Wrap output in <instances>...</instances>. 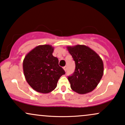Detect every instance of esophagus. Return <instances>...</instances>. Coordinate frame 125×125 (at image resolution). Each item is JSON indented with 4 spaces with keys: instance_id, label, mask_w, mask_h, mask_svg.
Returning <instances> with one entry per match:
<instances>
[{
    "instance_id": "esophagus-1",
    "label": "esophagus",
    "mask_w": 125,
    "mask_h": 125,
    "mask_svg": "<svg viewBox=\"0 0 125 125\" xmlns=\"http://www.w3.org/2000/svg\"><path fill=\"white\" fill-rule=\"evenodd\" d=\"M63 68H64V71H65V72H66V70H67V67H66V66L64 67H63Z\"/></svg>"
}]
</instances>
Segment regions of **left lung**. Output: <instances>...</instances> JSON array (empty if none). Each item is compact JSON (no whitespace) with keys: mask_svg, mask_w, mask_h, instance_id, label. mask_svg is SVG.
<instances>
[{"mask_svg":"<svg viewBox=\"0 0 125 125\" xmlns=\"http://www.w3.org/2000/svg\"><path fill=\"white\" fill-rule=\"evenodd\" d=\"M67 49L76 64L74 72L68 77L71 88L79 94L92 92L103 76V60L94 51L85 45L68 46Z\"/></svg>","mask_w":125,"mask_h":125,"instance_id":"obj_1","label":"left lung"}]
</instances>
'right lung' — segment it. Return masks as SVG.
I'll return each mask as SVG.
<instances>
[{
	"mask_svg": "<svg viewBox=\"0 0 125 125\" xmlns=\"http://www.w3.org/2000/svg\"><path fill=\"white\" fill-rule=\"evenodd\" d=\"M53 47L39 45L26 55L22 63L26 81L37 92L48 94L56 88L58 79L65 71L53 57Z\"/></svg>",
	"mask_w": 125,
	"mask_h": 125,
	"instance_id": "add662e5",
	"label": "right lung"
}]
</instances>
